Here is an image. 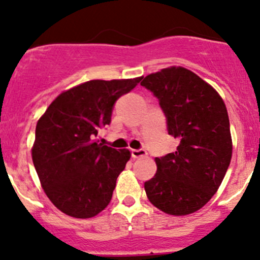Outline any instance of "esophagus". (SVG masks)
I'll list each match as a JSON object with an SVG mask.
<instances>
[{
	"label": "esophagus",
	"mask_w": 260,
	"mask_h": 260,
	"mask_svg": "<svg viewBox=\"0 0 260 260\" xmlns=\"http://www.w3.org/2000/svg\"><path fill=\"white\" fill-rule=\"evenodd\" d=\"M147 156V151L146 149H132V157L135 158H141V157H146Z\"/></svg>",
	"instance_id": "34e87169"
}]
</instances>
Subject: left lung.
Wrapping results in <instances>:
<instances>
[{
  "mask_svg": "<svg viewBox=\"0 0 260 260\" xmlns=\"http://www.w3.org/2000/svg\"><path fill=\"white\" fill-rule=\"evenodd\" d=\"M141 85L158 98L176 151L154 158L156 175L145 182L149 203L165 214L185 216L210 201L233 154L229 115L220 94L182 67L147 75Z\"/></svg>",
  "mask_w": 260,
  "mask_h": 260,
  "instance_id": "1",
  "label": "left lung"
}]
</instances>
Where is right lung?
I'll return each instance as SVG.
<instances>
[{
    "label": "right lung",
    "instance_id": "right-lung-1",
    "mask_svg": "<svg viewBox=\"0 0 260 260\" xmlns=\"http://www.w3.org/2000/svg\"><path fill=\"white\" fill-rule=\"evenodd\" d=\"M141 80L81 83L60 93L38 120L34 166L46 196L64 214L89 219L111 203L131 152L103 146L95 137L111 123L115 101Z\"/></svg>",
    "mask_w": 260,
    "mask_h": 260
}]
</instances>
